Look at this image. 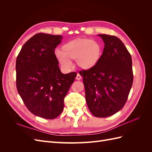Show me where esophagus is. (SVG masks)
<instances>
[{"label": "esophagus", "instance_id": "1", "mask_svg": "<svg viewBox=\"0 0 152 152\" xmlns=\"http://www.w3.org/2000/svg\"><path fill=\"white\" fill-rule=\"evenodd\" d=\"M81 78H82V77H81V75L79 74V73H77V76H76V80H80L81 79Z\"/></svg>", "mask_w": 152, "mask_h": 152}]
</instances>
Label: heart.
<instances>
[{
  "label": "heart",
  "instance_id": "b5f03b06",
  "mask_svg": "<svg viewBox=\"0 0 152 152\" xmlns=\"http://www.w3.org/2000/svg\"><path fill=\"white\" fill-rule=\"evenodd\" d=\"M102 45L94 40L76 39L62 46V51L56 50L55 55L59 64L66 70L72 68L71 60H76L80 68L88 70L98 63L102 56Z\"/></svg>",
  "mask_w": 152,
  "mask_h": 152
}]
</instances>
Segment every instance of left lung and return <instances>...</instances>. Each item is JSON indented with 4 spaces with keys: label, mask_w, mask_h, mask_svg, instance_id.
Listing matches in <instances>:
<instances>
[{
    "label": "left lung",
    "mask_w": 152,
    "mask_h": 152,
    "mask_svg": "<svg viewBox=\"0 0 152 152\" xmlns=\"http://www.w3.org/2000/svg\"><path fill=\"white\" fill-rule=\"evenodd\" d=\"M98 35L104 43L99 61L79 73L90 112L96 117H107L121 110L127 102L133 82L132 58L117 37Z\"/></svg>",
    "instance_id": "obj_1"
}]
</instances>
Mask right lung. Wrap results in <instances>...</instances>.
<instances>
[{
  "mask_svg": "<svg viewBox=\"0 0 152 152\" xmlns=\"http://www.w3.org/2000/svg\"><path fill=\"white\" fill-rule=\"evenodd\" d=\"M61 35L39 33L23 45L16 62V87L29 111L40 117L54 119L61 113L64 98L77 73L63 74L54 49Z\"/></svg>",
  "mask_w": 152,
  "mask_h": 152,
  "instance_id": "1",
  "label": "right lung"
}]
</instances>
